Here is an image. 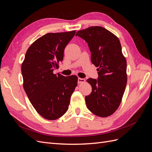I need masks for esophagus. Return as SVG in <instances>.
I'll use <instances>...</instances> for the list:
<instances>
[{"label": "esophagus", "instance_id": "1", "mask_svg": "<svg viewBox=\"0 0 152 152\" xmlns=\"http://www.w3.org/2000/svg\"><path fill=\"white\" fill-rule=\"evenodd\" d=\"M85 79H82V78H79L78 79V83L79 84H82L84 83V82H85Z\"/></svg>", "mask_w": 152, "mask_h": 152}]
</instances>
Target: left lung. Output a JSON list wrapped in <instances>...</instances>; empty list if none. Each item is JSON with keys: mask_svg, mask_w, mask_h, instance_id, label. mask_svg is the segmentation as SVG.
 I'll list each match as a JSON object with an SVG mask.
<instances>
[{"mask_svg": "<svg viewBox=\"0 0 152 152\" xmlns=\"http://www.w3.org/2000/svg\"><path fill=\"white\" fill-rule=\"evenodd\" d=\"M76 36L88 43L91 62L98 67V80L87 82L92 92L85 98L87 107L96 115L107 117L118 108L127 84V62L118 38L102 26H91Z\"/></svg>", "mask_w": 152, "mask_h": 152, "instance_id": "obj_1", "label": "left lung"}]
</instances>
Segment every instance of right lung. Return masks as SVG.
I'll return each instance as SVG.
<instances>
[{"instance_id": "add662e5", "label": "right lung", "mask_w": 152, "mask_h": 152, "mask_svg": "<svg viewBox=\"0 0 152 152\" xmlns=\"http://www.w3.org/2000/svg\"><path fill=\"white\" fill-rule=\"evenodd\" d=\"M75 34L73 30L40 37L29 47L22 63L25 93L36 111L48 120H56L66 112L77 86L76 75L65 77L53 73Z\"/></svg>"}]
</instances>
